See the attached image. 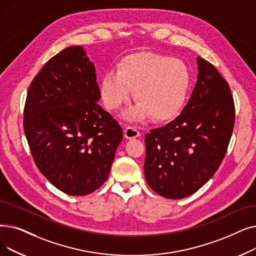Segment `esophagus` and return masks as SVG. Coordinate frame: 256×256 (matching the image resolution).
<instances>
[{
    "instance_id": "obj_1",
    "label": "esophagus",
    "mask_w": 256,
    "mask_h": 256,
    "mask_svg": "<svg viewBox=\"0 0 256 256\" xmlns=\"http://www.w3.org/2000/svg\"><path fill=\"white\" fill-rule=\"evenodd\" d=\"M139 135H140V132L137 128V126H128L124 130V137L126 139H134V138H137Z\"/></svg>"
}]
</instances>
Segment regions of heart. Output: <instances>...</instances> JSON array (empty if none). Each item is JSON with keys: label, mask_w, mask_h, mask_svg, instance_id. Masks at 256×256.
Returning a JSON list of instances; mask_svg holds the SVG:
<instances>
[{"label": "heart", "mask_w": 256, "mask_h": 256, "mask_svg": "<svg viewBox=\"0 0 256 256\" xmlns=\"http://www.w3.org/2000/svg\"><path fill=\"white\" fill-rule=\"evenodd\" d=\"M192 75L179 58L156 53H135L121 58L117 70L106 71L99 84L104 106L116 110L130 100L132 90L138 104L126 113L130 120L152 116L165 121L183 108L190 91Z\"/></svg>", "instance_id": "1"}]
</instances>
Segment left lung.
<instances>
[{
    "mask_svg": "<svg viewBox=\"0 0 256 256\" xmlns=\"http://www.w3.org/2000/svg\"><path fill=\"white\" fill-rule=\"evenodd\" d=\"M198 80L174 120L146 135L144 174L166 198L194 194L216 174L232 135L236 108L228 82L214 64L198 58Z\"/></svg>",
    "mask_w": 256,
    "mask_h": 256,
    "instance_id": "1",
    "label": "left lung"
}]
</instances>
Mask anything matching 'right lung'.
Here are the masks:
<instances>
[{"mask_svg":"<svg viewBox=\"0 0 256 256\" xmlns=\"http://www.w3.org/2000/svg\"><path fill=\"white\" fill-rule=\"evenodd\" d=\"M99 99L95 66L82 46L54 55L29 86L24 132L33 160L69 196L88 194L106 181L124 138Z\"/></svg>","mask_w":256,"mask_h":256,"instance_id":"add662e5","label":"right lung"}]
</instances>
